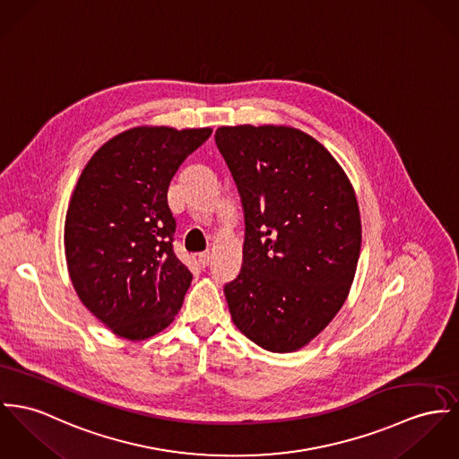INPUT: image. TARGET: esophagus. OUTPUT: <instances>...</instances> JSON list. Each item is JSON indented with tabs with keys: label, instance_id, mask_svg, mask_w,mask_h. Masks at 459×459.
<instances>
[{
	"label": "esophagus",
	"instance_id": "1",
	"mask_svg": "<svg viewBox=\"0 0 459 459\" xmlns=\"http://www.w3.org/2000/svg\"><path fill=\"white\" fill-rule=\"evenodd\" d=\"M210 262H212V255H210V253H201V255H199V264H201L203 267H208Z\"/></svg>",
	"mask_w": 459,
	"mask_h": 459
}]
</instances>
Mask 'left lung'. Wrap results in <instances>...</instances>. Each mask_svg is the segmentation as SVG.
Masks as SVG:
<instances>
[{"label":"left lung","instance_id":"1","mask_svg":"<svg viewBox=\"0 0 459 459\" xmlns=\"http://www.w3.org/2000/svg\"><path fill=\"white\" fill-rule=\"evenodd\" d=\"M247 223L243 269L225 284L234 325L271 353L307 346L346 302L361 220L335 157L290 126H221L214 133Z\"/></svg>","mask_w":459,"mask_h":459}]
</instances>
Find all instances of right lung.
Returning <instances> with one entry per match:
<instances>
[{"label":"right lung","mask_w":459,"mask_h":459,"mask_svg":"<svg viewBox=\"0 0 459 459\" xmlns=\"http://www.w3.org/2000/svg\"><path fill=\"white\" fill-rule=\"evenodd\" d=\"M212 127L140 126L91 157L71 195L65 253L82 304L115 335L144 341L168 328L192 281L173 251L168 188Z\"/></svg>","instance_id":"1"}]
</instances>
